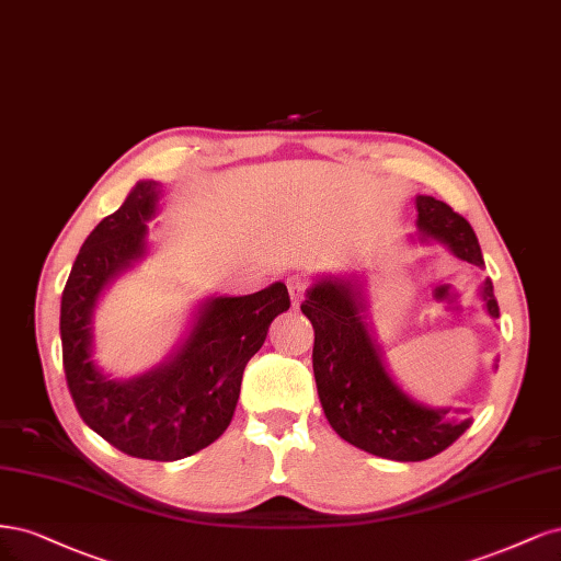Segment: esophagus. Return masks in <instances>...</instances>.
I'll return each mask as SVG.
<instances>
[{
	"label": "esophagus",
	"mask_w": 561,
	"mask_h": 561,
	"mask_svg": "<svg viewBox=\"0 0 561 561\" xmlns=\"http://www.w3.org/2000/svg\"><path fill=\"white\" fill-rule=\"evenodd\" d=\"M286 286H288V296H291V302L298 307L302 302V298H305V288H307L305 279L294 275V277L286 279Z\"/></svg>",
	"instance_id": "obj_1"
}]
</instances>
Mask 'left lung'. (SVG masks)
Segmentation results:
<instances>
[{
	"mask_svg": "<svg viewBox=\"0 0 561 561\" xmlns=\"http://www.w3.org/2000/svg\"><path fill=\"white\" fill-rule=\"evenodd\" d=\"M420 240H438L457 259L484 267L476 232L461 214L431 195H417ZM490 317L499 319L492 279L480 286ZM302 314L312 321V368L319 401L342 440L393 461H424L447 449L471 426L466 410L422 405L393 382L368 323L364 284L323 277L312 284Z\"/></svg>",
	"mask_w": 561,
	"mask_h": 561,
	"instance_id": "left-lung-1",
	"label": "left lung"
}]
</instances>
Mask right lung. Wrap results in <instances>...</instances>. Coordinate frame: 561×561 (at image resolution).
<instances>
[{"mask_svg": "<svg viewBox=\"0 0 561 561\" xmlns=\"http://www.w3.org/2000/svg\"><path fill=\"white\" fill-rule=\"evenodd\" d=\"M162 186L139 182L125 203L88 234L60 302L62 366L81 420L137 459L176 461L211 445L228 428L242 373L273 319L291 307L286 286L251 296H211L184 345L165 364L133 379H112L93 358V317L102 291L147 254V232Z\"/></svg>", "mask_w": 561, "mask_h": 561, "instance_id": "right-lung-1", "label": "right lung"}]
</instances>
